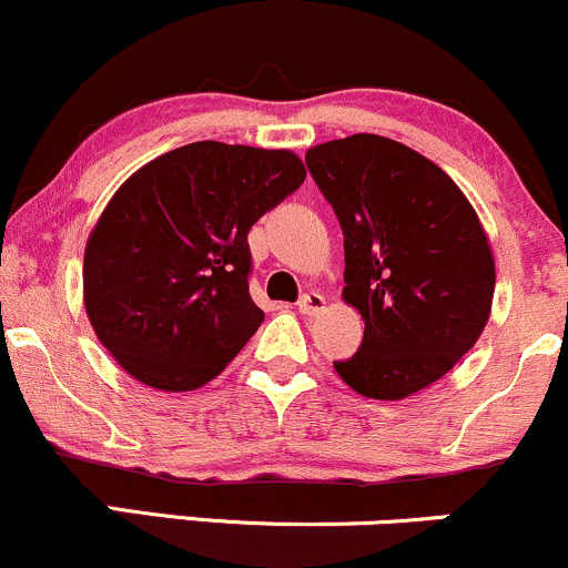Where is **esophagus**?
Returning a JSON list of instances; mask_svg holds the SVG:
<instances>
[{"label":"esophagus","instance_id":"esophagus-1","mask_svg":"<svg viewBox=\"0 0 568 568\" xmlns=\"http://www.w3.org/2000/svg\"><path fill=\"white\" fill-rule=\"evenodd\" d=\"M324 295H318V292H308V295L301 297V303H297V311H301L303 316H318L324 311Z\"/></svg>","mask_w":568,"mask_h":568}]
</instances>
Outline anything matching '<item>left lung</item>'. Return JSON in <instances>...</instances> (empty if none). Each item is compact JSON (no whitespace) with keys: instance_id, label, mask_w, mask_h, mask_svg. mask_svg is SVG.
Masks as SVG:
<instances>
[{"instance_id":"obj_1","label":"left lung","mask_w":568,"mask_h":568,"mask_svg":"<svg viewBox=\"0 0 568 568\" xmlns=\"http://www.w3.org/2000/svg\"><path fill=\"white\" fill-rule=\"evenodd\" d=\"M305 163L346 235L343 301L365 322L362 348L335 373L362 397H410L486 329L496 286L486 227L437 163L378 133L311 146Z\"/></svg>"}]
</instances>
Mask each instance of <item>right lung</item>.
<instances>
[{
	"mask_svg": "<svg viewBox=\"0 0 568 568\" xmlns=\"http://www.w3.org/2000/svg\"><path fill=\"white\" fill-rule=\"evenodd\" d=\"M303 180L292 150L193 142L120 184L88 235L82 303L131 378L193 392L231 365L265 318L246 235Z\"/></svg>",
	"mask_w": 568,
	"mask_h": 568,
	"instance_id": "right-lung-1",
	"label": "right lung"
}]
</instances>
